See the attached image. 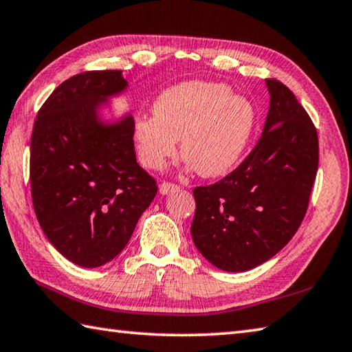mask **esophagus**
Here are the masks:
<instances>
[{
    "instance_id": "obj_1",
    "label": "esophagus",
    "mask_w": 352,
    "mask_h": 352,
    "mask_svg": "<svg viewBox=\"0 0 352 352\" xmlns=\"http://www.w3.org/2000/svg\"><path fill=\"white\" fill-rule=\"evenodd\" d=\"M180 190V186H177L175 183H169V182H163L160 184V192L163 195H168V194H172V192H177Z\"/></svg>"
}]
</instances>
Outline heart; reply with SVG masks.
Returning <instances> with one entry per match:
<instances>
[{
	"instance_id": "1",
	"label": "heart",
	"mask_w": 352,
	"mask_h": 352,
	"mask_svg": "<svg viewBox=\"0 0 352 352\" xmlns=\"http://www.w3.org/2000/svg\"><path fill=\"white\" fill-rule=\"evenodd\" d=\"M153 113L135 122L142 163L162 169L180 140L182 158L201 177H219L235 166L254 126L252 103L218 82L169 87L155 99Z\"/></svg>"
}]
</instances>
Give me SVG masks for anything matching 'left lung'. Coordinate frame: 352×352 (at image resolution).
I'll use <instances>...</instances> for the list:
<instances>
[{"instance_id": "left-lung-1", "label": "left lung", "mask_w": 352, "mask_h": 352, "mask_svg": "<svg viewBox=\"0 0 352 352\" xmlns=\"http://www.w3.org/2000/svg\"><path fill=\"white\" fill-rule=\"evenodd\" d=\"M265 82L270 109L261 139L229 175L194 189L192 239L224 272H247L284 249L305 217L318 174L313 120L290 88Z\"/></svg>"}]
</instances>
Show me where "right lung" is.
<instances>
[{"instance_id":"1","label":"right lung","mask_w":352,"mask_h":352,"mask_svg":"<svg viewBox=\"0 0 352 352\" xmlns=\"http://www.w3.org/2000/svg\"><path fill=\"white\" fill-rule=\"evenodd\" d=\"M122 70L67 79L39 108L30 140L34 213L62 256L94 268L119 254L157 182L135 160L133 117L103 126L96 107L125 89Z\"/></svg>"}]
</instances>
